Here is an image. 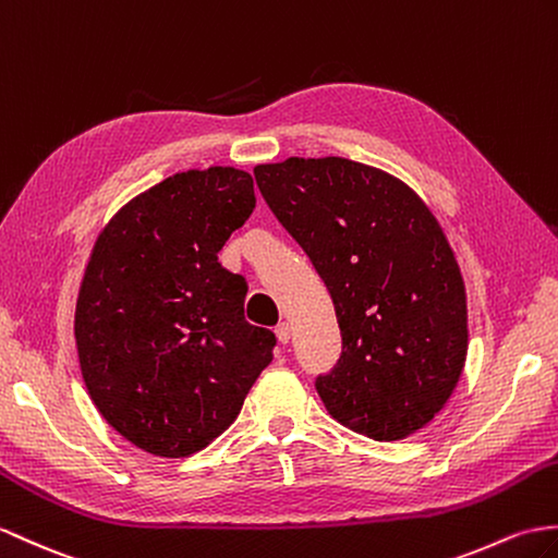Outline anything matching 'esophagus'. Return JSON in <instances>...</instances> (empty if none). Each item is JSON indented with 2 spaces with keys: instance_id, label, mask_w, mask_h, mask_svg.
<instances>
[{
  "instance_id": "esophagus-1",
  "label": "esophagus",
  "mask_w": 558,
  "mask_h": 558,
  "mask_svg": "<svg viewBox=\"0 0 558 558\" xmlns=\"http://www.w3.org/2000/svg\"><path fill=\"white\" fill-rule=\"evenodd\" d=\"M276 338H278L280 344H288V342H290V338H292L290 323H280V326L276 328Z\"/></svg>"
}]
</instances>
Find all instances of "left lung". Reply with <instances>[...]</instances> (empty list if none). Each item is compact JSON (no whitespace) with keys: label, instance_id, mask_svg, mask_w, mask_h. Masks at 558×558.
<instances>
[{"label":"left lung","instance_id":"obj_1","mask_svg":"<svg viewBox=\"0 0 558 558\" xmlns=\"http://www.w3.org/2000/svg\"><path fill=\"white\" fill-rule=\"evenodd\" d=\"M254 178L332 296L342 354L316 378L328 413L378 442L421 430L469 352L463 278L437 218L399 178L342 157L262 163Z\"/></svg>","mask_w":558,"mask_h":558}]
</instances>
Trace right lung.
Instances as JSON below:
<instances>
[{"label":"right lung","instance_id":"obj_1","mask_svg":"<svg viewBox=\"0 0 558 558\" xmlns=\"http://www.w3.org/2000/svg\"><path fill=\"white\" fill-rule=\"evenodd\" d=\"M232 166L185 171L137 194L89 254L75 344L97 411L128 442L183 459L238 418L276 335L244 320L247 282L218 264L254 211Z\"/></svg>","mask_w":558,"mask_h":558}]
</instances>
